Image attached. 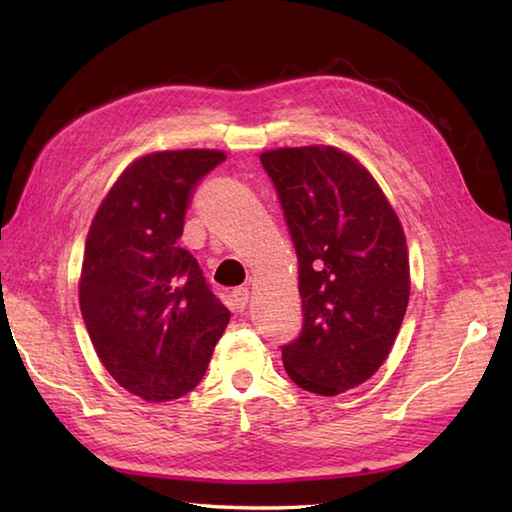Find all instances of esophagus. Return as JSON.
<instances>
[{"mask_svg":"<svg viewBox=\"0 0 512 512\" xmlns=\"http://www.w3.org/2000/svg\"><path fill=\"white\" fill-rule=\"evenodd\" d=\"M232 302H234V309L243 311L247 307V302H249V289H245V287L234 289L232 291Z\"/></svg>","mask_w":512,"mask_h":512,"instance_id":"1","label":"esophagus"}]
</instances>
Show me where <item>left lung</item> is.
Listing matches in <instances>:
<instances>
[{
  "label": "left lung",
  "mask_w": 512,
  "mask_h": 512,
  "mask_svg": "<svg viewBox=\"0 0 512 512\" xmlns=\"http://www.w3.org/2000/svg\"><path fill=\"white\" fill-rule=\"evenodd\" d=\"M298 256L302 329L283 347L300 389L338 395L382 367L409 305L402 225L373 176L336 148L260 154Z\"/></svg>",
  "instance_id": "obj_1"
}]
</instances>
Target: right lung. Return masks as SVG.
<instances>
[{
    "label": "right lung",
    "mask_w": 512,
    "mask_h": 512,
    "mask_svg": "<svg viewBox=\"0 0 512 512\" xmlns=\"http://www.w3.org/2000/svg\"><path fill=\"white\" fill-rule=\"evenodd\" d=\"M223 161L218 150L143 156L90 225L81 316L103 367L148 402L190 393L229 322L196 258L179 247L196 185Z\"/></svg>",
    "instance_id": "obj_1"
}]
</instances>
